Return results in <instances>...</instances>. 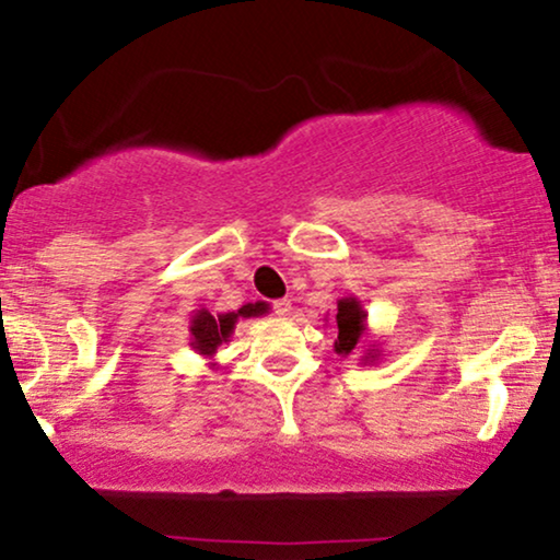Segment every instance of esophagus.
<instances>
[{
    "mask_svg": "<svg viewBox=\"0 0 560 560\" xmlns=\"http://www.w3.org/2000/svg\"><path fill=\"white\" fill-rule=\"evenodd\" d=\"M272 308H275V313H278L280 318H285V316H290V311H293V303H290V298H282V301H275L272 303Z\"/></svg>",
    "mask_w": 560,
    "mask_h": 560,
    "instance_id": "1",
    "label": "esophagus"
}]
</instances>
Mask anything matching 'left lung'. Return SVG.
<instances>
[{
	"label": "left lung",
	"mask_w": 560,
	"mask_h": 560,
	"mask_svg": "<svg viewBox=\"0 0 560 560\" xmlns=\"http://www.w3.org/2000/svg\"><path fill=\"white\" fill-rule=\"evenodd\" d=\"M334 324H336V328H339V336H336V341H334L336 354L349 357V354H354V351L362 349L366 334H370V326H366V311L362 308V301H359V298H354V295L339 298V303H336ZM380 357H382L380 343L370 341L362 354V364L380 362Z\"/></svg>",
	"instance_id": "8db88e82"
}]
</instances>
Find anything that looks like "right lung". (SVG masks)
<instances>
[{"label":"right lung","mask_w":560,"mask_h":560,"mask_svg":"<svg viewBox=\"0 0 560 560\" xmlns=\"http://www.w3.org/2000/svg\"><path fill=\"white\" fill-rule=\"evenodd\" d=\"M270 311V305L267 303H247L242 305L240 311H232V313H219V316H211L206 308H198L194 316H190V349L198 351L203 359H213L217 354V349L221 343H226L232 339L234 328H236V320L240 318H255V316H265V313ZM213 366V362H211Z\"/></svg>","instance_id":"add662e5"}]
</instances>
